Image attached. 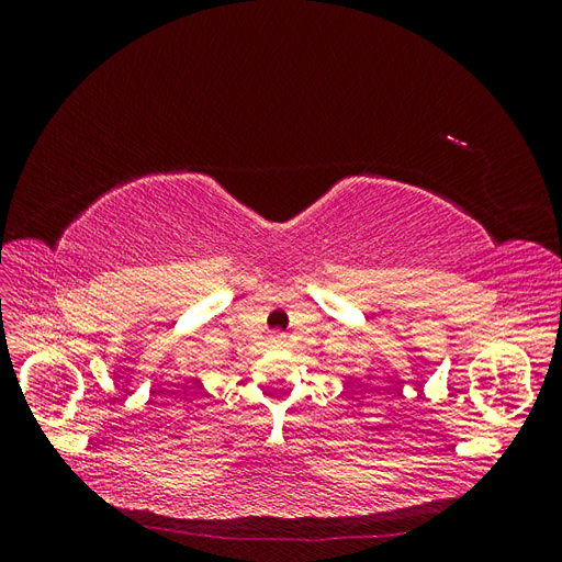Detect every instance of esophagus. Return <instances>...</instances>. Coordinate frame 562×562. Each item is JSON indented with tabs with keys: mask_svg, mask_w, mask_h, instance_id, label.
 Instances as JSON below:
<instances>
[{
	"mask_svg": "<svg viewBox=\"0 0 562 562\" xmlns=\"http://www.w3.org/2000/svg\"><path fill=\"white\" fill-rule=\"evenodd\" d=\"M271 339H274L277 345H281V342H283V335H281V333H274V335H271Z\"/></svg>",
	"mask_w": 562,
	"mask_h": 562,
	"instance_id": "34e87169",
	"label": "esophagus"
}]
</instances>
